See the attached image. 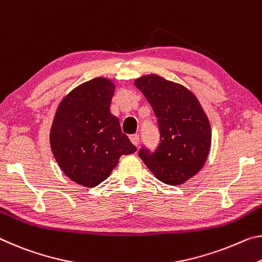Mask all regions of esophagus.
<instances>
[{
    "label": "esophagus",
    "instance_id": "34e87169",
    "mask_svg": "<svg viewBox=\"0 0 262 262\" xmlns=\"http://www.w3.org/2000/svg\"><path fill=\"white\" fill-rule=\"evenodd\" d=\"M129 139H130V142H132L133 144H134V146H136V147L139 146V143H140V136H139L138 134H133V135H130Z\"/></svg>",
    "mask_w": 262,
    "mask_h": 262
}]
</instances>
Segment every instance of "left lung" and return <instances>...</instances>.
Returning a JSON list of instances; mask_svg holds the SVG:
<instances>
[{
	"label": "left lung",
	"mask_w": 262,
	"mask_h": 262,
	"mask_svg": "<svg viewBox=\"0 0 262 262\" xmlns=\"http://www.w3.org/2000/svg\"><path fill=\"white\" fill-rule=\"evenodd\" d=\"M157 118L160 144L155 151L139 150L140 159L157 180L183 184L203 168L211 147L209 119L191 91L157 74L134 81Z\"/></svg>",
	"instance_id": "left-lung-1"
}]
</instances>
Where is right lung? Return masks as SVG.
Listing matches in <instances>:
<instances>
[{
    "instance_id": "1",
    "label": "right lung",
    "mask_w": 262,
    "mask_h": 262,
    "mask_svg": "<svg viewBox=\"0 0 262 262\" xmlns=\"http://www.w3.org/2000/svg\"><path fill=\"white\" fill-rule=\"evenodd\" d=\"M115 85L94 78L71 91L58 106L50 144L70 180L94 188L110 177L122 155L136 151L110 107Z\"/></svg>"
}]
</instances>
